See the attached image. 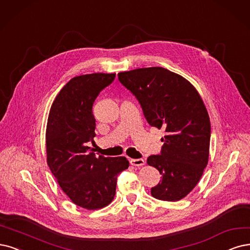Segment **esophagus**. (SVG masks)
I'll list each match as a JSON object with an SVG mask.
<instances>
[{"instance_id":"esophagus-1","label":"esophagus","mask_w":250,"mask_h":250,"mask_svg":"<svg viewBox=\"0 0 250 250\" xmlns=\"http://www.w3.org/2000/svg\"><path fill=\"white\" fill-rule=\"evenodd\" d=\"M130 163L132 166H135V167H141V166L145 165V161L142 159H132L130 160Z\"/></svg>"}]
</instances>
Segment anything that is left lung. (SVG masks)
Wrapping results in <instances>:
<instances>
[{
  "label": "left lung",
  "mask_w": 250,
  "mask_h": 250,
  "mask_svg": "<svg viewBox=\"0 0 250 250\" xmlns=\"http://www.w3.org/2000/svg\"><path fill=\"white\" fill-rule=\"evenodd\" d=\"M118 80L139 102L147 123L166 133L161 153L147 159L162 174L151 196L183 199L197 186L209 158L210 119L199 92L186 78L161 67L120 72Z\"/></svg>",
  "instance_id": "8db88e82"
}]
</instances>
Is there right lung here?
Wrapping results in <instances>:
<instances>
[{
  "mask_svg": "<svg viewBox=\"0 0 250 250\" xmlns=\"http://www.w3.org/2000/svg\"><path fill=\"white\" fill-rule=\"evenodd\" d=\"M115 74L94 73L72 78L53 101L46 127L49 169L70 200L87 210L103 208L115 196L117 176L128 168L125 156L90 152L96 136L92 105Z\"/></svg>",
  "mask_w": 250,
  "mask_h": 250,
  "instance_id": "1",
  "label": "right lung"
}]
</instances>
